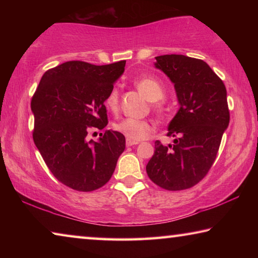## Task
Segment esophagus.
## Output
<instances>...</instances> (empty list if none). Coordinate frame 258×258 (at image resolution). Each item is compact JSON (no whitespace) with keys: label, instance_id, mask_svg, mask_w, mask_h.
Wrapping results in <instances>:
<instances>
[{"label":"esophagus","instance_id":"obj_1","mask_svg":"<svg viewBox=\"0 0 258 258\" xmlns=\"http://www.w3.org/2000/svg\"><path fill=\"white\" fill-rule=\"evenodd\" d=\"M139 142H135V141H131V140H126V147H132V146H135L138 145Z\"/></svg>","mask_w":258,"mask_h":258}]
</instances>
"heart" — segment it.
<instances>
[{"mask_svg":"<svg viewBox=\"0 0 258 258\" xmlns=\"http://www.w3.org/2000/svg\"><path fill=\"white\" fill-rule=\"evenodd\" d=\"M138 90L141 92L149 101H159L164 98V87L161 83L150 76H143L135 81ZM106 107L112 112H116L119 107V97L117 89H111L104 100ZM159 108V107H157ZM115 130L131 141H141L147 139L154 131V125L150 121L145 119L125 118L118 121L115 125Z\"/></svg>","mask_w":258,"mask_h":258,"instance_id":"b5f03b06","label":"heart"}]
</instances>
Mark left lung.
I'll use <instances>...</instances> for the list:
<instances>
[{"label": "left lung", "instance_id": "obj_1", "mask_svg": "<svg viewBox=\"0 0 258 258\" xmlns=\"http://www.w3.org/2000/svg\"><path fill=\"white\" fill-rule=\"evenodd\" d=\"M155 67L174 84L180 109L168 125L173 145L155 142L147 165L150 180L169 191L197 184L216 158L230 112L224 83L200 59L182 54L156 56Z\"/></svg>", "mask_w": 258, "mask_h": 258}]
</instances>
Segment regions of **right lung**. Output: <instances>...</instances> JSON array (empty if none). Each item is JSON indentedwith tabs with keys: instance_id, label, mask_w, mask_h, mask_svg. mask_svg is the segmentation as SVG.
I'll list each match as a JSON object with an SVG mask.
<instances>
[{
	"instance_id": "add662e5",
	"label": "right lung",
	"mask_w": 258,
	"mask_h": 258,
	"mask_svg": "<svg viewBox=\"0 0 258 258\" xmlns=\"http://www.w3.org/2000/svg\"><path fill=\"white\" fill-rule=\"evenodd\" d=\"M126 61L95 66L67 61L44 73L33 95V139L51 173L74 190L89 192L110 180L125 137L107 130L98 141L87 133L108 124V93L125 71Z\"/></svg>"
}]
</instances>
